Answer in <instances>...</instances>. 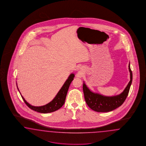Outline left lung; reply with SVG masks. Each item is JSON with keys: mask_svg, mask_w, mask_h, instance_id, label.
Here are the masks:
<instances>
[{"mask_svg": "<svg viewBox=\"0 0 146 146\" xmlns=\"http://www.w3.org/2000/svg\"><path fill=\"white\" fill-rule=\"evenodd\" d=\"M130 72V81L124 91L118 95L113 96H105L90 90L86 84H83V91L84 99L87 104L93 110L99 112H106L113 110L121 106L125 102L128 95L132 82V72L128 65Z\"/></svg>", "mask_w": 146, "mask_h": 146, "instance_id": "obj_1", "label": "left lung"}]
</instances>
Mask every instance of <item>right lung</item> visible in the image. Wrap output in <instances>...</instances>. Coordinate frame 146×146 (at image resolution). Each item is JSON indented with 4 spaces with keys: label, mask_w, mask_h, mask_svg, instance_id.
I'll use <instances>...</instances> for the list:
<instances>
[{
    "label": "right lung",
    "mask_w": 146,
    "mask_h": 146,
    "mask_svg": "<svg viewBox=\"0 0 146 146\" xmlns=\"http://www.w3.org/2000/svg\"><path fill=\"white\" fill-rule=\"evenodd\" d=\"M74 76L75 75L73 73L71 74V75L69 76L68 79H67L64 84H63L62 87L58 93L57 95L53 98V100L51 102L49 103L48 104L43 106H31L30 104H29L28 102H27L23 96H21V97L23 101L26 104L27 106L33 110L37 111L40 113H47L52 112L59 109L64 104L65 99L66 97L67 93L68 92L71 82L74 79Z\"/></svg>",
    "instance_id": "obj_1"
}]
</instances>
